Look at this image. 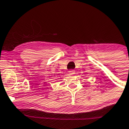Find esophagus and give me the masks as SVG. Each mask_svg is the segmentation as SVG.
I'll return each instance as SVG.
<instances>
[{
	"instance_id": "obj_1",
	"label": "esophagus",
	"mask_w": 129,
	"mask_h": 129,
	"mask_svg": "<svg viewBox=\"0 0 129 129\" xmlns=\"http://www.w3.org/2000/svg\"><path fill=\"white\" fill-rule=\"evenodd\" d=\"M74 73H75V72H74V70H71V71H69V74H74Z\"/></svg>"
}]
</instances>
